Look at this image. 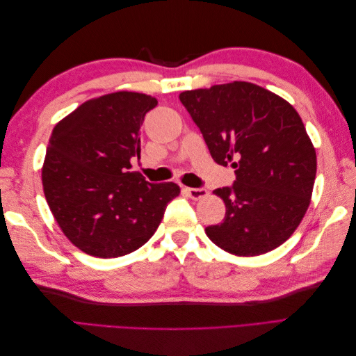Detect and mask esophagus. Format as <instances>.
I'll return each instance as SVG.
<instances>
[{
	"label": "esophagus",
	"instance_id": "esophagus-1",
	"mask_svg": "<svg viewBox=\"0 0 356 356\" xmlns=\"http://www.w3.org/2000/svg\"><path fill=\"white\" fill-rule=\"evenodd\" d=\"M184 191L188 195V197H191L193 200H200V199H204L208 195L209 191L207 188H184Z\"/></svg>",
	"mask_w": 356,
	"mask_h": 356
}]
</instances>
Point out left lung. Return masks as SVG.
Here are the masks:
<instances>
[{
    "label": "left lung",
    "instance_id": "1",
    "mask_svg": "<svg viewBox=\"0 0 356 356\" xmlns=\"http://www.w3.org/2000/svg\"><path fill=\"white\" fill-rule=\"evenodd\" d=\"M179 101L212 159L236 169L234 184L213 191L225 218L204 229L208 238L239 257L282 245L303 220L316 177L315 147L294 106L248 81L186 90Z\"/></svg>",
    "mask_w": 356,
    "mask_h": 356
}]
</instances>
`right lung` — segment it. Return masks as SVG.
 <instances>
[{
    "label": "right lung",
    "mask_w": 356,
    "mask_h": 356,
    "mask_svg": "<svg viewBox=\"0 0 356 356\" xmlns=\"http://www.w3.org/2000/svg\"><path fill=\"white\" fill-rule=\"evenodd\" d=\"M153 96L113 92L83 102L53 127L41 169L42 190L62 233L80 251L115 258L148 242L175 182L152 184L129 172L141 154L139 129Z\"/></svg>",
    "instance_id": "obj_1"
}]
</instances>
